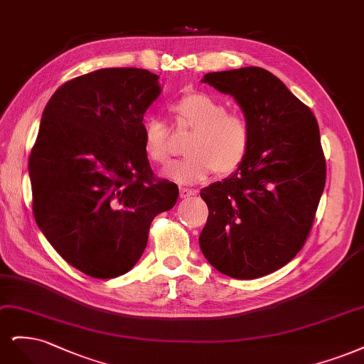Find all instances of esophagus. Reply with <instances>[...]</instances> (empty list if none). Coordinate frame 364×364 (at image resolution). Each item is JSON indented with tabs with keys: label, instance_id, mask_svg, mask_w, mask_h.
Here are the masks:
<instances>
[{
	"label": "esophagus",
	"instance_id": "1",
	"mask_svg": "<svg viewBox=\"0 0 364 364\" xmlns=\"http://www.w3.org/2000/svg\"><path fill=\"white\" fill-rule=\"evenodd\" d=\"M196 193H198V191H195V189H189V187H180L181 198H191V196H195Z\"/></svg>",
	"mask_w": 364,
	"mask_h": 364
}]
</instances>
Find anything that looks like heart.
Segmentation results:
<instances>
[{
  "label": "heart",
  "instance_id": "b5f03b06",
  "mask_svg": "<svg viewBox=\"0 0 364 364\" xmlns=\"http://www.w3.org/2000/svg\"><path fill=\"white\" fill-rule=\"evenodd\" d=\"M181 124L193 134L187 142L189 156L161 169L169 180L191 184L207 178L215 169L220 175L236 172L248 159L252 132L242 113L228 112L225 102L205 92L186 93L172 104ZM144 146L151 161L163 165L169 159L166 127L157 118L144 124Z\"/></svg>",
  "mask_w": 364,
  "mask_h": 364
}]
</instances>
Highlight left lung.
Here are the masks:
<instances>
[{
    "label": "left lung",
    "mask_w": 364,
    "mask_h": 364,
    "mask_svg": "<svg viewBox=\"0 0 364 364\" xmlns=\"http://www.w3.org/2000/svg\"><path fill=\"white\" fill-rule=\"evenodd\" d=\"M203 81L237 101L252 144L236 172L201 191L208 218L199 246L219 272L260 278L287 264L310 234L326 178L319 125L263 68L208 73Z\"/></svg>",
    "instance_id": "8db88e82"
}]
</instances>
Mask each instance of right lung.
I'll return each mask as SVG.
<instances>
[{"mask_svg": "<svg viewBox=\"0 0 364 364\" xmlns=\"http://www.w3.org/2000/svg\"><path fill=\"white\" fill-rule=\"evenodd\" d=\"M160 92L146 69L105 68L66 81L42 113L28 160L34 219L89 277L130 271L152 219L177 203V184L154 177L144 146V114Z\"/></svg>", "mask_w": 364, "mask_h": 364, "instance_id": "1", "label": "right lung"}]
</instances>
